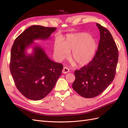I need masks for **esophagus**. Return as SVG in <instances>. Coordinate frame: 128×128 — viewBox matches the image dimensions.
Listing matches in <instances>:
<instances>
[{
    "label": "esophagus",
    "instance_id": "esophagus-1",
    "mask_svg": "<svg viewBox=\"0 0 128 128\" xmlns=\"http://www.w3.org/2000/svg\"><path fill=\"white\" fill-rule=\"evenodd\" d=\"M69 72V69L67 67H64L63 68L62 71V72L63 74H67Z\"/></svg>",
    "mask_w": 128,
    "mask_h": 128
}]
</instances>
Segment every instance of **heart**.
<instances>
[{"mask_svg":"<svg viewBox=\"0 0 128 128\" xmlns=\"http://www.w3.org/2000/svg\"><path fill=\"white\" fill-rule=\"evenodd\" d=\"M96 50V41L86 32L68 34L61 43L57 42L54 46V53L59 60L67 58L69 52L72 51L71 58L80 66L90 62Z\"/></svg>","mask_w":128,"mask_h":128,"instance_id":"obj_1","label":"heart"}]
</instances>
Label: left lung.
Masks as SVG:
<instances>
[{"mask_svg": "<svg viewBox=\"0 0 128 128\" xmlns=\"http://www.w3.org/2000/svg\"><path fill=\"white\" fill-rule=\"evenodd\" d=\"M100 39L94 59L86 66L75 71V80L72 87L84 98L99 95L113 80L118 61V49L111 34L96 24Z\"/></svg>", "mask_w": 128, "mask_h": 128, "instance_id": "obj_1", "label": "left lung"}]
</instances>
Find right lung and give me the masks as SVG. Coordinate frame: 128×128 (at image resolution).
<instances>
[{
    "label": "right lung",
    "instance_id": "add662e5",
    "mask_svg": "<svg viewBox=\"0 0 128 128\" xmlns=\"http://www.w3.org/2000/svg\"><path fill=\"white\" fill-rule=\"evenodd\" d=\"M56 28L32 26L16 39L11 49L10 68L17 88L25 97L40 100L49 94L61 76L63 65L50 59L34 40H46ZM33 46L32 54L26 50Z\"/></svg>",
    "mask_w": 128,
    "mask_h": 128
}]
</instances>
